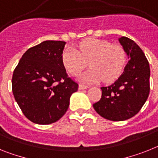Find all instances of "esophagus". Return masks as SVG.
<instances>
[{
    "instance_id": "1",
    "label": "esophagus",
    "mask_w": 158,
    "mask_h": 158,
    "mask_svg": "<svg viewBox=\"0 0 158 158\" xmlns=\"http://www.w3.org/2000/svg\"><path fill=\"white\" fill-rule=\"evenodd\" d=\"M87 88H88V87H87V86L83 85V84H79V90L87 89Z\"/></svg>"
}]
</instances>
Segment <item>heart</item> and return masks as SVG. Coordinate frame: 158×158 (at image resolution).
<instances>
[{
  "label": "heart",
  "mask_w": 158,
  "mask_h": 158,
  "mask_svg": "<svg viewBox=\"0 0 158 158\" xmlns=\"http://www.w3.org/2000/svg\"><path fill=\"white\" fill-rule=\"evenodd\" d=\"M62 61L65 69L73 76L79 75L89 62L91 68L82 75V80L88 83L102 80L110 83L121 75L126 63V53L121 45L91 38L82 41L76 49H65Z\"/></svg>",
  "instance_id": "1"
}]
</instances>
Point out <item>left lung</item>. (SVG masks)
<instances>
[{"label":"left lung","mask_w":158,"mask_h":158,"mask_svg":"<svg viewBox=\"0 0 158 158\" xmlns=\"http://www.w3.org/2000/svg\"><path fill=\"white\" fill-rule=\"evenodd\" d=\"M119 42L129 60L115 83L101 87V99L93 104L99 115L113 121L128 120L138 113L150 90V69L142 50L126 37L119 38Z\"/></svg>","instance_id":"obj_1"}]
</instances>
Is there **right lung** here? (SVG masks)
<instances>
[{
    "label": "right lung",
    "mask_w": 158,
    "mask_h": 158,
    "mask_svg": "<svg viewBox=\"0 0 158 158\" xmlns=\"http://www.w3.org/2000/svg\"><path fill=\"white\" fill-rule=\"evenodd\" d=\"M66 42L45 41L26 51L13 74L15 100L30 121L50 124L66 113L79 85L69 78L62 54Z\"/></svg>",
    "instance_id": "1"
}]
</instances>
